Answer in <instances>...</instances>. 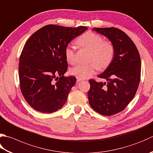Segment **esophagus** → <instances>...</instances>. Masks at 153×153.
I'll return each instance as SVG.
<instances>
[{
    "label": "esophagus",
    "mask_w": 153,
    "mask_h": 153,
    "mask_svg": "<svg viewBox=\"0 0 153 153\" xmlns=\"http://www.w3.org/2000/svg\"><path fill=\"white\" fill-rule=\"evenodd\" d=\"M82 80V79H80V78H77V82L79 83V82H80Z\"/></svg>",
    "instance_id": "obj_1"
}]
</instances>
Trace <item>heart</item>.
<instances>
[{"label":"heart","mask_w":153,"mask_h":153,"mask_svg":"<svg viewBox=\"0 0 153 153\" xmlns=\"http://www.w3.org/2000/svg\"><path fill=\"white\" fill-rule=\"evenodd\" d=\"M76 43L81 47L91 51L89 64H79L70 70V74L77 78L85 79L94 74L99 68L105 69L111 63L115 55V48L111 42L103 41L99 34L91 32H85L77 39ZM66 61L71 64L76 62V53L73 47L68 46L64 51Z\"/></svg>","instance_id":"b5f03b06"}]
</instances>
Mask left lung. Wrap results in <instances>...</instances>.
<instances>
[{"label": "left lung", "mask_w": 153, "mask_h": 153, "mask_svg": "<svg viewBox=\"0 0 153 153\" xmlns=\"http://www.w3.org/2000/svg\"><path fill=\"white\" fill-rule=\"evenodd\" d=\"M94 31L108 38L115 48L111 63L98 76L106 82L89 81L88 100L95 111L105 116L123 110L133 100L140 82L141 63L139 53L131 39L115 28H94Z\"/></svg>", "instance_id": "1"}]
</instances>
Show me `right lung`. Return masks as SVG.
<instances>
[{"label":"right lung","instance_id":"right-lung-1","mask_svg":"<svg viewBox=\"0 0 153 153\" xmlns=\"http://www.w3.org/2000/svg\"><path fill=\"white\" fill-rule=\"evenodd\" d=\"M88 30L50 25L39 29L26 42L19 60L20 89L30 105L38 111L61 109L76 84L74 76L64 77L68 62L65 48Z\"/></svg>","mask_w":153,"mask_h":153}]
</instances>
